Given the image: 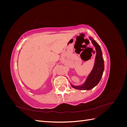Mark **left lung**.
<instances>
[{"label":"left lung","mask_w":127,"mask_h":127,"mask_svg":"<svg viewBox=\"0 0 127 127\" xmlns=\"http://www.w3.org/2000/svg\"><path fill=\"white\" fill-rule=\"evenodd\" d=\"M90 39L96 51L94 66L90 75L88 76L85 82L82 85L74 86L71 85L73 88L77 90H90L94 88L100 81L104 69V64L101 48L97 42L92 39V37H90Z\"/></svg>","instance_id":"8db88e82"}]
</instances>
